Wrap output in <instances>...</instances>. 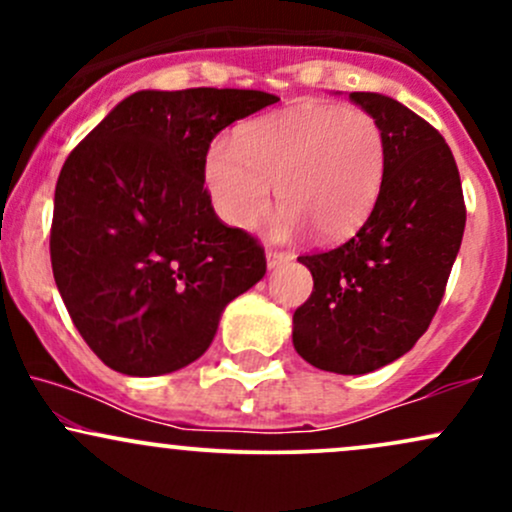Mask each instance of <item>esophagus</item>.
I'll list each match as a JSON object with an SVG mask.
<instances>
[{
  "label": "esophagus",
  "mask_w": 512,
  "mask_h": 512,
  "mask_svg": "<svg viewBox=\"0 0 512 512\" xmlns=\"http://www.w3.org/2000/svg\"><path fill=\"white\" fill-rule=\"evenodd\" d=\"M293 257L289 255V252H279V250H267V267L269 269H276L281 267V264L291 262Z\"/></svg>",
  "instance_id": "34e87169"
}]
</instances>
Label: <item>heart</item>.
I'll list each match as a JSON object with an SVG mask.
<instances>
[{"label":"heart","mask_w":512,"mask_h":512,"mask_svg":"<svg viewBox=\"0 0 512 512\" xmlns=\"http://www.w3.org/2000/svg\"><path fill=\"white\" fill-rule=\"evenodd\" d=\"M387 166L380 122L361 108L298 103L236 129L216 144L204 178L228 226L252 228L269 211L274 185L276 233L310 228L320 240L349 238L378 202Z\"/></svg>","instance_id":"1"}]
</instances>
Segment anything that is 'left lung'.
I'll list each match as a JSON object with an SVG mask.
<instances>
[{
	"instance_id": "1",
	"label": "left lung",
	"mask_w": 512,
	"mask_h": 512,
	"mask_svg": "<svg viewBox=\"0 0 512 512\" xmlns=\"http://www.w3.org/2000/svg\"><path fill=\"white\" fill-rule=\"evenodd\" d=\"M349 98L385 132L383 187L354 238L298 257L313 274V293L293 313V346L310 366L363 375L397 361L428 330L467 209L457 163L436 127L383 93Z\"/></svg>"
}]
</instances>
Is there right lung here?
<instances>
[{"label":"right lung","instance_id":"1","mask_svg":"<svg viewBox=\"0 0 512 512\" xmlns=\"http://www.w3.org/2000/svg\"><path fill=\"white\" fill-rule=\"evenodd\" d=\"M279 98L248 88L139 91L64 161L50 260L84 342L108 368L173 373L209 349L221 313L267 272L204 187L216 134Z\"/></svg>","mask_w":512,"mask_h":512}]
</instances>
